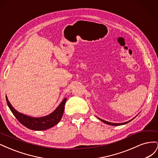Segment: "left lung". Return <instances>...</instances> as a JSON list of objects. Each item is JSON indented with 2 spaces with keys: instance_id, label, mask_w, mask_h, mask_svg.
I'll return each mask as SVG.
<instances>
[{
  "instance_id": "left-lung-1",
  "label": "left lung",
  "mask_w": 158,
  "mask_h": 158,
  "mask_svg": "<svg viewBox=\"0 0 158 158\" xmlns=\"http://www.w3.org/2000/svg\"><path fill=\"white\" fill-rule=\"evenodd\" d=\"M100 121H102V122H103V123H106V124H107V125H112V126H119V125H125V124H127V123H129L131 121H127V122H125V123H109V122H107V121H104V120H103V119H102V118H98Z\"/></svg>"
}]
</instances>
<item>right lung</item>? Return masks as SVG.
<instances>
[{
	"label": "right lung",
	"mask_w": 158,
	"mask_h": 158,
	"mask_svg": "<svg viewBox=\"0 0 158 158\" xmlns=\"http://www.w3.org/2000/svg\"><path fill=\"white\" fill-rule=\"evenodd\" d=\"M6 99L8 106L10 108L14 115L18 119V121L23 126L33 131H45L56 125L60 121L62 116H63L64 105L66 101V98H64L59 107L49 115L40 118H34L18 112L12 106L6 96Z\"/></svg>",
	"instance_id": "add662e5"
}]
</instances>
